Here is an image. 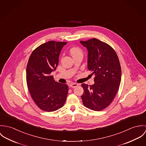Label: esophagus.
<instances>
[{"instance_id":"1","label":"esophagus","mask_w":146,"mask_h":146,"mask_svg":"<svg viewBox=\"0 0 146 146\" xmlns=\"http://www.w3.org/2000/svg\"><path fill=\"white\" fill-rule=\"evenodd\" d=\"M78 85H79L78 84L76 83H70L69 86L71 87H73V88H75L76 87H77Z\"/></svg>"}]
</instances>
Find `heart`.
I'll list each match as a JSON object with an SVG mask.
<instances>
[{"label":"heart","mask_w":146,"mask_h":146,"mask_svg":"<svg viewBox=\"0 0 146 146\" xmlns=\"http://www.w3.org/2000/svg\"><path fill=\"white\" fill-rule=\"evenodd\" d=\"M70 53L72 54V56H73L74 55L76 54H78V53H80V52H81V49L78 48H73L72 49H70Z\"/></svg>","instance_id":"b5f03b06"}]
</instances>
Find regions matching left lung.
<instances>
[{"mask_svg":"<svg viewBox=\"0 0 146 146\" xmlns=\"http://www.w3.org/2000/svg\"><path fill=\"white\" fill-rule=\"evenodd\" d=\"M80 42L88 50V69L95 75L94 84L81 85L82 102L89 109L100 111L111 103L119 90L121 78L119 60L111 46L97 38Z\"/></svg>","mask_w":146,"mask_h":146,"instance_id":"1","label":"left lung"}]
</instances>
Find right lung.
Listing matches in <instances>:
<instances>
[{"label":"right lung","mask_w":146,"mask_h":146,"mask_svg":"<svg viewBox=\"0 0 146 146\" xmlns=\"http://www.w3.org/2000/svg\"><path fill=\"white\" fill-rule=\"evenodd\" d=\"M66 42L49 41L35 49L26 68V81L33 100L41 110L51 112L62 108L68 92L66 84L55 82L50 74L56 70Z\"/></svg>","instance_id":"obj_1"}]
</instances>
